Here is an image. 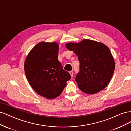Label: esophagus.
<instances>
[{
	"label": "esophagus",
	"mask_w": 131,
	"mask_h": 131,
	"mask_svg": "<svg viewBox=\"0 0 131 131\" xmlns=\"http://www.w3.org/2000/svg\"><path fill=\"white\" fill-rule=\"evenodd\" d=\"M69 73L70 75H71V77H73V71H70V72H69Z\"/></svg>",
	"instance_id": "esophagus-1"
}]
</instances>
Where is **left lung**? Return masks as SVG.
Instances as JSON below:
<instances>
[{
	"mask_svg": "<svg viewBox=\"0 0 131 131\" xmlns=\"http://www.w3.org/2000/svg\"><path fill=\"white\" fill-rule=\"evenodd\" d=\"M65 46L77 54L80 62V71L75 81L80 90L92 94L104 89L115 67L109 47L103 43L90 39H84L78 43L68 42Z\"/></svg>",
	"mask_w": 131,
	"mask_h": 131,
	"instance_id": "1",
	"label": "left lung"
}]
</instances>
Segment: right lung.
Instances as JSON below:
<instances>
[{
    "instance_id": "right-lung-1",
    "label": "right lung",
    "mask_w": 131,
    "mask_h": 131,
    "mask_svg": "<svg viewBox=\"0 0 131 131\" xmlns=\"http://www.w3.org/2000/svg\"><path fill=\"white\" fill-rule=\"evenodd\" d=\"M59 45L56 42H39L27 55L25 72L32 89L49 100L58 97L70 80L58 59Z\"/></svg>"
}]
</instances>
